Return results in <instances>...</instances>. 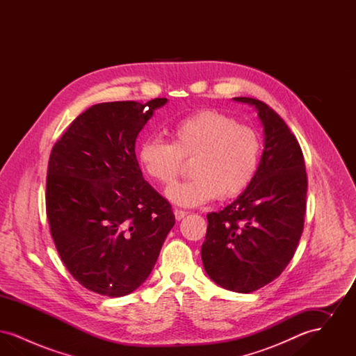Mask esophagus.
Returning <instances> with one entry per match:
<instances>
[{
  "instance_id": "34e87169",
  "label": "esophagus",
  "mask_w": 356,
  "mask_h": 356,
  "mask_svg": "<svg viewBox=\"0 0 356 356\" xmlns=\"http://www.w3.org/2000/svg\"><path fill=\"white\" fill-rule=\"evenodd\" d=\"M173 213H175V218H176V220L177 221L183 220V219L186 218V215H188V212H186V211H181V209H175V211H173Z\"/></svg>"
}]
</instances>
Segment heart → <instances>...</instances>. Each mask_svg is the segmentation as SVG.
<instances>
[{"instance_id":"1","label":"heart","mask_w":356,"mask_h":356,"mask_svg":"<svg viewBox=\"0 0 356 356\" xmlns=\"http://www.w3.org/2000/svg\"><path fill=\"white\" fill-rule=\"evenodd\" d=\"M170 143L151 136L137 149L143 173L157 186H170L191 161L193 179L167 189L172 203L193 208L241 195L256 176L261 138L247 125L224 113L203 109L175 121L168 128Z\"/></svg>"}]
</instances>
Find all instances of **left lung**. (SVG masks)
Masks as SVG:
<instances>
[{
    "mask_svg": "<svg viewBox=\"0 0 356 356\" xmlns=\"http://www.w3.org/2000/svg\"><path fill=\"white\" fill-rule=\"evenodd\" d=\"M234 100L257 112L264 149L250 186L222 211L207 215L202 260L218 286L250 293L271 283L293 257L305 225L307 173L300 145L283 119L256 99Z\"/></svg>",
    "mask_w": 356,
    "mask_h": 356,
    "instance_id": "left-lung-1",
    "label": "left lung"
}]
</instances>
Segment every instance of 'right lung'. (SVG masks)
<instances>
[{
    "label": "right lung",
    "instance_id": "1",
    "mask_svg": "<svg viewBox=\"0 0 356 356\" xmlns=\"http://www.w3.org/2000/svg\"><path fill=\"white\" fill-rule=\"evenodd\" d=\"M167 102L96 104L51 149V237L70 275L104 296L120 298L140 287L175 225L170 203L144 180L135 152L137 136Z\"/></svg>",
    "mask_w": 356,
    "mask_h": 356
}]
</instances>
